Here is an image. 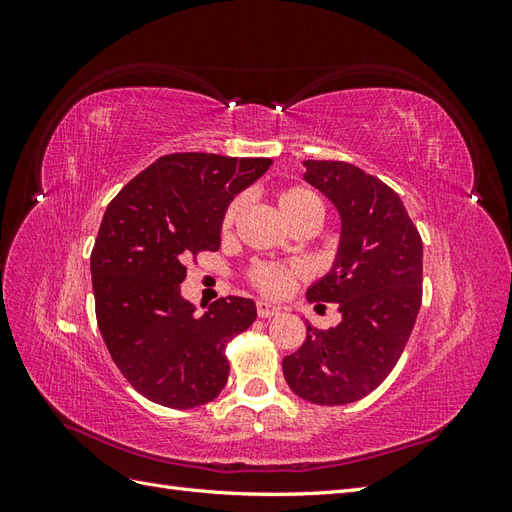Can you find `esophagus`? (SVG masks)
Returning <instances> with one entry per match:
<instances>
[{
    "mask_svg": "<svg viewBox=\"0 0 512 512\" xmlns=\"http://www.w3.org/2000/svg\"><path fill=\"white\" fill-rule=\"evenodd\" d=\"M256 312H258L260 318H271V316L280 314V307H275V305H271L267 301H258L256 303Z\"/></svg>",
    "mask_w": 512,
    "mask_h": 512,
    "instance_id": "34e87169",
    "label": "esophagus"
}]
</instances>
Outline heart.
<instances>
[{
  "label": "heart",
  "instance_id": "obj_1",
  "mask_svg": "<svg viewBox=\"0 0 512 512\" xmlns=\"http://www.w3.org/2000/svg\"><path fill=\"white\" fill-rule=\"evenodd\" d=\"M275 205L280 209L282 218L286 220V224L294 222L297 218H303V215H318L322 211V203L320 198L305 188V185H286V188H280L275 192ZM241 203L239 200H232L228 205L226 213H224V228H228L232 222H235L237 213H239ZM299 267L297 265H275V262H260L250 273L252 284L260 290L269 294V297H284V294L292 288L294 277H297Z\"/></svg>",
  "mask_w": 512,
  "mask_h": 512
}]
</instances>
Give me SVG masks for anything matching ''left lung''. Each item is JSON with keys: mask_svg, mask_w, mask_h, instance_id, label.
<instances>
[{"mask_svg": "<svg viewBox=\"0 0 512 512\" xmlns=\"http://www.w3.org/2000/svg\"><path fill=\"white\" fill-rule=\"evenodd\" d=\"M303 179L342 220L331 271L307 288L309 303H337L342 322L307 324L303 346L286 356L294 395L318 406H346L384 382L404 352L423 299V241L401 198L348 162L307 160Z\"/></svg>", "mask_w": 512, "mask_h": 512, "instance_id": "8db88e82", "label": "left lung"}]
</instances>
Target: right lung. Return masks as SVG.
Returning <instances> with one entry per match:
<instances>
[{"mask_svg":"<svg viewBox=\"0 0 512 512\" xmlns=\"http://www.w3.org/2000/svg\"><path fill=\"white\" fill-rule=\"evenodd\" d=\"M271 164L168 153L106 207L91 252L98 327L123 378L153 404L188 410L209 404L226 386V344L252 327L256 305L222 297L196 316L181 297L183 262L220 250L230 200Z\"/></svg>","mask_w":512,"mask_h":512,"instance_id":"obj_1","label":"right lung"}]
</instances>
